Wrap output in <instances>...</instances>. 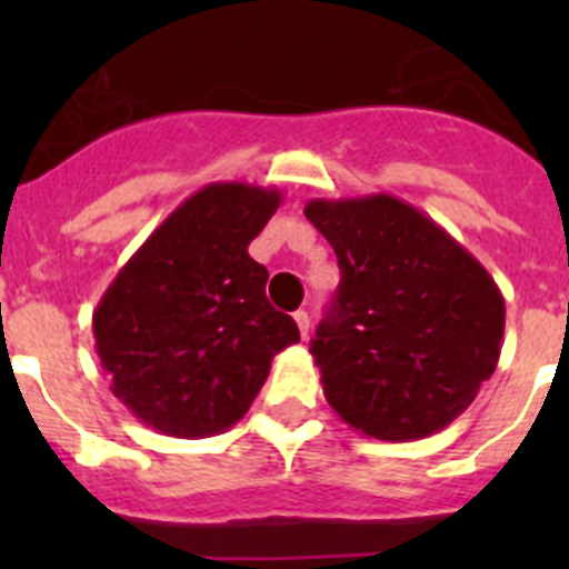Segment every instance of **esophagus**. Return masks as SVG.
<instances>
[{
    "mask_svg": "<svg viewBox=\"0 0 569 569\" xmlns=\"http://www.w3.org/2000/svg\"><path fill=\"white\" fill-rule=\"evenodd\" d=\"M293 319H296V325H299V333H301V339H308V333H310V316L305 313V310H296V313H293Z\"/></svg>",
    "mask_w": 569,
    "mask_h": 569,
    "instance_id": "obj_1",
    "label": "esophagus"
}]
</instances>
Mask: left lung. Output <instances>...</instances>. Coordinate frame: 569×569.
I'll return each instance as SVG.
<instances>
[{
  "label": "left lung",
  "instance_id": "1",
  "mask_svg": "<svg viewBox=\"0 0 569 569\" xmlns=\"http://www.w3.org/2000/svg\"><path fill=\"white\" fill-rule=\"evenodd\" d=\"M341 281L310 345L345 425L413 441L459 419L499 365L505 296L465 244L390 193L310 199Z\"/></svg>",
  "mask_w": 569,
  "mask_h": 569
}]
</instances>
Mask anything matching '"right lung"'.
<instances>
[{"instance_id":"add662e5","label":"right lung","mask_w":569,"mask_h":569,"mask_svg":"<svg viewBox=\"0 0 569 569\" xmlns=\"http://www.w3.org/2000/svg\"><path fill=\"white\" fill-rule=\"evenodd\" d=\"M281 193L213 182L188 196L124 261L93 310L110 390L136 419L176 439L224 433L248 413L270 361L299 328L264 296L250 241Z\"/></svg>"}]
</instances>
